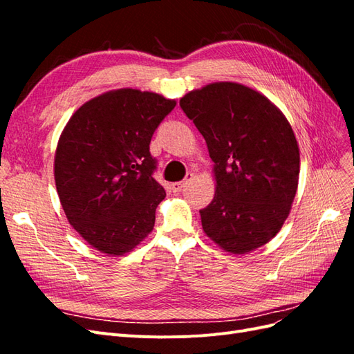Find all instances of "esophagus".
<instances>
[{
  "label": "esophagus",
  "mask_w": 354,
  "mask_h": 354,
  "mask_svg": "<svg viewBox=\"0 0 354 354\" xmlns=\"http://www.w3.org/2000/svg\"><path fill=\"white\" fill-rule=\"evenodd\" d=\"M192 178H194V174L192 173H187L186 174V177H185V180H181V181H176V183H171V190L173 192H180L181 189H183L186 185H187V181H190Z\"/></svg>",
  "instance_id": "obj_1"
}]
</instances>
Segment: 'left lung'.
I'll list each match as a JSON object with an SVG mask.
<instances>
[{
  "label": "left lung",
  "mask_w": 354,
  "mask_h": 354,
  "mask_svg": "<svg viewBox=\"0 0 354 354\" xmlns=\"http://www.w3.org/2000/svg\"><path fill=\"white\" fill-rule=\"evenodd\" d=\"M208 146L216 195L201 209L202 229L224 251L269 242L286 220L298 186L299 151L291 125L263 94L214 82L180 99Z\"/></svg>",
  "instance_id": "obj_1"
}]
</instances>
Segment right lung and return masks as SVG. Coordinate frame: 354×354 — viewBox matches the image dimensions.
Here are the masks:
<instances>
[{"instance_id": "right-lung-1", "label": "right lung", "mask_w": 354, "mask_h": 354, "mask_svg": "<svg viewBox=\"0 0 354 354\" xmlns=\"http://www.w3.org/2000/svg\"><path fill=\"white\" fill-rule=\"evenodd\" d=\"M176 100L121 88L84 103L63 130L55 180L71 226L95 250L122 255L155 226L165 190L149 145Z\"/></svg>"}]
</instances>
